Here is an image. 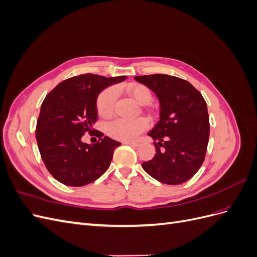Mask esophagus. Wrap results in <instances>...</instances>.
<instances>
[{
    "label": "esophagus",
    "instance_id": "1",
    "mask_svg": "<svg viewBox=\"0 0 257 257\" xmlns=\"http://www.w3.org/2000/svg\"><path fill=\"white\" fill-rule=\"evenodd\" d=\"M123 144L130 145V146H132V147H135V148L139 146V144H138V143H134V142H123Z\"/></svg>",
    "mask_w": 257,
    "mask_h": 257
}]
</instances>
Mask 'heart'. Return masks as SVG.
<instances>
[{
  "instance_id": "obj_1",
  "label": "heart",
  "mask_w": 257,
  "mask_h": 257,
  "mask_svg": "<svg viewBox=\"0 0 257 257\" xmlns=\"http://www.w3.org/2000/svg\"><path fill=\"white\" fill-rule=\"evenodd\" d=\"M126 91L142 105L148 104L151 100V92L144 84L128 83L126 85ZM116 97H118V92L114 87H109L100 92L96 99V109L98 114L104 118L110 116L114 111ZM148 125L149 123L145 118H118L107 124L106 131L108 135L115 139L128 142L136 139L139 134L147 130Z\"/></svg>"
}]
</instances>
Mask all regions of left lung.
Segmentation results:
<instances>
[{"mask_svg":"<svg viewBox=\"0 0 257 257\" xmlns=\"http://www.w3.org/2000/svg\"><path fill=\"white\" fill-rule=\"evenodd\" d=\"M160 102V121L148 135L157 153L142 166L158 181L181 184L203 165L209 142L207 104L200 92L186 80L165 74L136 76Z\"/></svg>","mask_w":257,"mask_h":257,"instance_id":"1","label":"left lung"}]
</instances>
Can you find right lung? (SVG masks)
I'll return each mask as SVG.
<instances>
[{
  "label": "right lung",
  "instance_id": "add662e5",
  "mask_svg": "<svg viewBox=\"0 0 257 257\" xmlns=\"http://www.w3.org/2000/svg\"><path fill=\"white\" fill-rule=\"evenodd\" d=\"M125 79L126 76L107 78L83 74L62 81L45 97L36 124V141L46 168L59 182L83 186L109 167L113 151L121 144L105 136L89 145L81 137L85 132L91 133L97 120L99 93Z\"/></svg>",
  "mask_w": 257,
  "mask_h": 257
}]
</instances>
